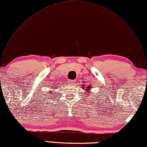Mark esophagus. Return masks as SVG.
<instances>
[{
	"label": "esophagus",
	"mask_w": 147,
	"mask_h": 147,
	"mask_svg": "<svg viewBox=\"0 0 147 147\" xmlns=\"http://www.w3.org/2000/svg\"><path fill=\"white\" fill-rule=\"evenodd\" d=\"M69 83H70V84H71V85H72V84H73V83H74V82L73 81V80H69Z\"/></svg>",
	"instance_id": "esophagus-1"
}]
</instances>
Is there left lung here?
Returning a JSON list of instances; mask_svg holds the SVG:
<instances>
[{
	"label": "left lung",
	"mask_w": 147,
	"mask_h": 147,
	"mask_svg": "<svg viewBox=\"0 0 147 147\" xmlns=\"http://www.w3.org/2000/svg\"><path fill=\"white\" fill-rule=\"evenodd\" d=\"M90 86H88V87H87V88H85V90L87 91V93H88V91L89 90H90Z\"/></svg>",
	"instance_id": "obj_1"
}]
</instances>
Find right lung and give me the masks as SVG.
I'll list each match as a JSON object with an SVG mask.
<instances>
[{
    "label": "right lung",
    "mask_w": 147,
    "mask_h": 147,
    "mask_svg": "<svg viewBox=\"0 0 147 147\" xmlns=\"http://www.w3.org/2000/svg\"><path fill=\"white\" fill-rule=\"evenodd\" d=\"M57 87V85H52V86H51V89H56ZM53 92H54V91H50V94H51V93L53 94Z\"/></svg>",
    "instance_id": "obj_1"
}]
</instances>
